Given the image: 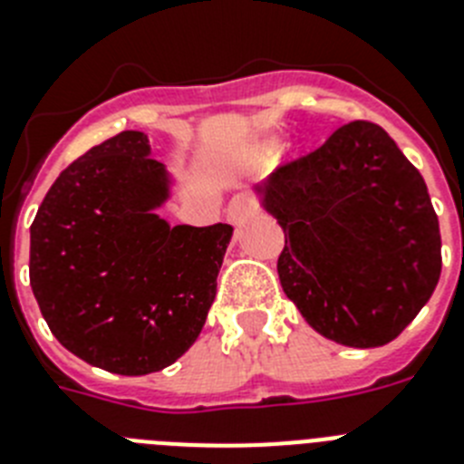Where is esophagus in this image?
<instances>
[{"instance_id": "1", "label": "esophagus", "mask_w": 464, "mask_h": 464, "mask_svg": "<svg viewBox=\"0 0 464 464\" xmlns=\"http://www.w3.org/2000/svg\"><path fill=\"white\" fill-rule=\"evenodd\" d=\"M255 214V200L250 196H236L228 202V209H226V217L233 226H240L243 221H247Z\"/></svg>"}]
</instances>
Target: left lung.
I'll list each match as a JSON object with an SVG mask.
<instances>
[{"mask_svg":"<svg viewBox=\"0 0 464 464\" xmlns=\"http://www.w3.org/2000/svg\"><path fill=\"white\" fill-rule=\"evenodd\" d=\"M255 196L285 231L283 292L318 334L382 346L430 302L441 276L437 212L382 127L344 124Z\"/></svg>","mask_w":464,"mask_h":464,"instance_id":"left-lung-1","label":"left lung"}]
</instances>
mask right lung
<instances>
[{"label": "right lung", "instance_id": "1", "mask_svg": "<svg viewBox=\"0 0 464 464\" xmlns=\"http://www.w3.org/2000/svg\"><path fill=\"white\" fill-rule=\"evenodd\" d=\"M177 179L143 131L65 167L30 226V285L61 344L115 375L172 365L198 340L233 226H169Z\"/></svg>", "mask_w": 464, "mask_h": 464}]
</instances>
